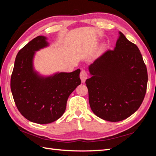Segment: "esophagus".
<instances>
[{
  "instance_id": "1",
  "label": "esophagus",
  "mask_w": 156,
  "mask_h": 156,
  "mask_svg": "<svg viewBox=\"0 0 156 156\" xmlns=\"http://www.w3.org/2000/svg\"><path fill=\"white\" fill-rule=\"evenodd\" d=\"M80 77L81 80H82V83H84V82H85V80H86V79L87 78V77H88L87 72L85 70H82L81 72H80Z\"/></svg>"
}]
</instances>
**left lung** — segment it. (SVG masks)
Instances as JSON below:
<instances>
[{
	"label": "left lung",
	"instance_id": "obj_1",
	"mask_svg": "<svg viewBox=\"0 0 156 156\" xmlns=\"http://www.w3.org/2000/svg\"><path fill=\"white\" fill-rule=\"evenodd\" d=\"M113 50H107L89 65L86 80L92 112L105 120L119 122L140 107L148 74L142 54L122 32Z\"/></svg>",
	"mask_w": 156,
	"mask_h": 156
}]
</instances>
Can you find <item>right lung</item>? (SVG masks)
Listing matches in <instances>:
<instances>
[{
  "label": "right lung",
  "mask_w": 156,
  "mask_h": 156,
  "mask_svg": "<svg viewBox=\"0 0 156 156\" xmlns=\"http://www.w3.org/2000/svg\"><path fill=\"white\" fill-rule=\"evenodd\" d=\"M46 37L34 38L18 51L11 76V91L18 111L31 122L48 124L65 113L69 96L81 83L80 70L48 77L33 67L35 51L48 45Z\"/></svg>",
  "instance_id": "add662e5"
}]
</instances>
